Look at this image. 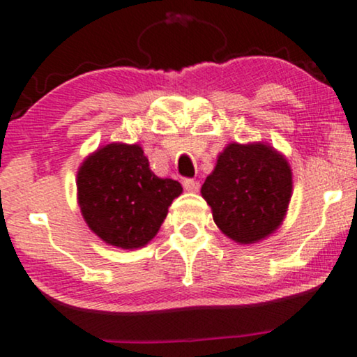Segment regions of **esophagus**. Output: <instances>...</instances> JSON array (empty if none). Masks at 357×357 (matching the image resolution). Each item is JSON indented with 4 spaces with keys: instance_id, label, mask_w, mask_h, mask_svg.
Instances as JSON below:
<instances>
[{
    "instance_id": "1",
    "label": "esophagus",
    "mask_w": 357,
    "mask_h": 357,
    "mask_svg": "<svg viewBox=\"0 0 357 357\" xmlns=\"http://www.w3.org/2000/svg\"><path fill=\"white\" fill-rule=\"evenodd\" d=\"M183 186H184V189H186V191L197 192V191H199L201 184H199V181H196V179H184Z\"/></svg>"
}]
</instances>
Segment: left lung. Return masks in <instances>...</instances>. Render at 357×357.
I'll list each match as a JSON object with an SVG mask.
<instances>
[{"instance_id": "left-lung-1", "label": "left lung", "mask_w": 357, "mask_h": 357, "mask_svg": "<svg viewBox=\"0 0 357 357\" xmlns=\"http://www.w3.org/2000/svg\"><path fill=\"white\" fill-rule=\"evenodd\" d=\"M291 189L290 165L275 148L231 143L218 156L201 194L225 236L238 243H255L283 222Z\"/></svg>"}]
</instances>
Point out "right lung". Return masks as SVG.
Instances as JSON below:
<instances>
[{"label":"right lung","mask_w":357,"mask_h":357,"mask_svg":"<svg viewBox=\"0 0 357 357\" xmlns=\"http://www.w3.org/2000/svg\"><path fill=\"white\" fill-rule=\"evenodd\" d=\"M181 184L158 178L139 145L110 143L84 160L77 199L85 222L108 245L145 247L160 231Z\"/></svg>","instance_id":"1"}]
</instances>
